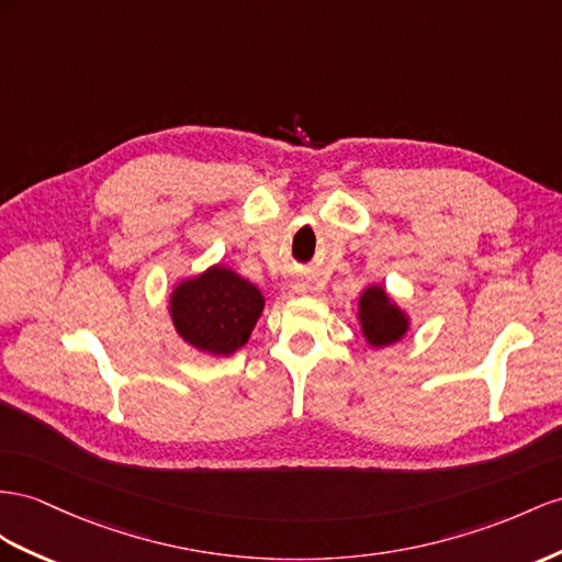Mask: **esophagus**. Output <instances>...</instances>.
<instances>
[{
	"mask_svg": "<svg viewBox=\"0 0 562 562\" xmlns=\"http://www.w3.org/2000/svg\"><path fill=\"white\" fill-rule=\"evenodd\" d=\"M292 290H294L296 294H301V292H308V284H306V282H294V284H292Z\"/></svg>",
	"mask_w": 562,
	"mask_h": 562,
	"instance_id": "esophagus-1",
	"label": "esophagus"
}]
</instances>
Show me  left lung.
I'll use <instances>...</instances> for the list:
<instances>
[{
  "mask_svg": "<svg viewBox=\"0 0 562 562\" xmlns=\"http://www.w3.org/2000/svg\"><path fill=\"white\" fill-rule=\"evenodd\" d=\"M358 323H361L366 341L375 349L404 339L411 327L408 315L380 284H370L358 299Z\"/></svg>",
  "mask_w": 562,
  "mask_h": 562,
  "instance_id": "1",
  "label": "left lung"
}]
</instances>
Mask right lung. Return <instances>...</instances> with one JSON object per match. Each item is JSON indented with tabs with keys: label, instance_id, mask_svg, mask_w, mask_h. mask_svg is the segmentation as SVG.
<instances>
[{
	"label": "right lung",
	"instance_id": "obj_1",
	"mask_svg": "<svg viewBox=\"0 0 562 562\" xmlns=\"http://www.w3.org/2000/svg\"><path fill=\"white\" fill-rule=\"evenodd\" d=\"M263 306L266 299L258 286L221 263L178 282L170 294L176 333L196 351L211 356H229L241 349Z\"/></svg>",
	"mask_w": 562,
	"mask_h": 562
}]
</instances>
